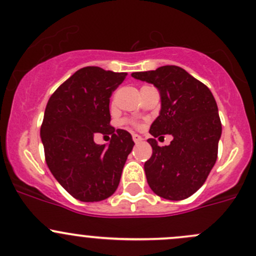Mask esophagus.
Wrapping results in <instances>:
<instances>
[{"label":"esophagus","mask_w":256,"mask_h":256,"mask_svg":"<svg viewBox=\"0 0 256 256\" xmlns=\"http://www.w3.org/2000/svg\"><path fill=\"white\" fill-rule=\"evenodd\" d=\"M132 140L136 142V144H138V142H141L144 138H142L140 135H137V134H132Z\"/></svg>","instance_id":"34e87169"}]
</instances>
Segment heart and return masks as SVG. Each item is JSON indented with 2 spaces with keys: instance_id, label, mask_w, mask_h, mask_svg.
I'll return each mask as SVG.
<instances>
[{
  "instance_id": "1",
  "label": "heart",
  "mask_w": 256,
  "mask_h": 256,
  "mask_svg": "<svg viewBox=\"0 0 256 256\" xmlns=\"http://www.w3.org/2000/svg\"><path fill=\"white\" fill-rule=\"evenodd\" d=\"M131 124H132V125H135V126H138V124L135 122V121H131Z\"/></svg>"
}]
</instances>
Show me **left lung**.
<instances>
[{"label": "left lung", "instance_id": "8db88e82", "mask_svg": "<svg viewBox=\"0 0 256 256\" xmlns=\"http://www.w3.org/2000/svg\"><path fill=\"white\" fill-rule=\"evenodd\" d=\"M136 80L160 90V116L150 125L153 153L144 163L152 192L166 200L188 198L204 185L214 168L222 134L218 108L211 90L179 66L134 72ZM169 133L174 141L160 148L154 138Z\"/></svg>", "mask_w": 256, "mask_h": 256}]
</instances>
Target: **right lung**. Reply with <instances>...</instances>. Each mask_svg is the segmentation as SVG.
Returning <instances> with one entry per match:
<instances>
[{"label":"right lung","mask_w":256,"mask_h":256,"mask_svg":"<svg viewBox=\"0 0 256 256\" xmlns=\"http://www.w3.org/2000/svg\"><path fill=\"white\" fill-rule=\"evenodd\" d=\"M126 76L83 67L48 102L40 128L45 160L61 186L83 202L106 200L115 192L135 144L130 132L110 125V96ZM96 132L112 136L109 146L94 142Z\"/></svg>","instance_id":"obj_1"}]
</instances>
